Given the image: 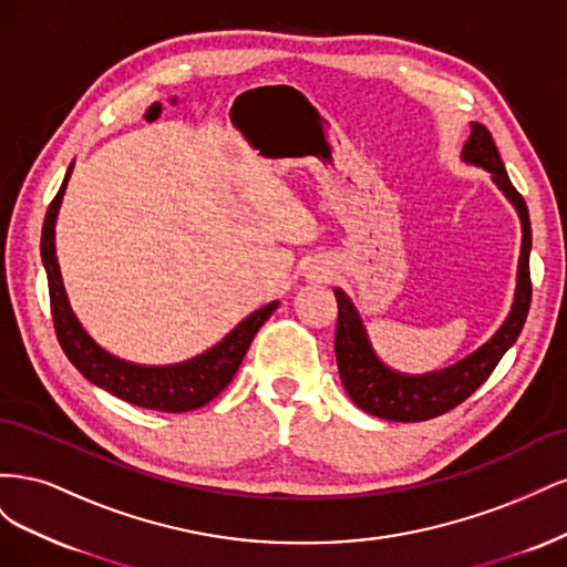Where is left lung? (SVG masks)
I'll return each mask as SVG.
<instances>
[{"label":"left lung","mask_w":567,"mask_h":567,"mask_svg":"<svg viewBox=\"0 0 567 567\" xmlns=\"http://www.w3.org/2000/svg\"><path fill=\"white\" fill-rule=\"evenodd\" d=\"M461 158L485 167L492 173L494 184L502 188L506 198L518 210L520 225H523V248L518 260V284H516V298L513 307L496 331L483 348H477L466 359H461L454 367L423 373V375H406L388 369L379 357H375L367 329L359 312L350 298L336 288L338 300V326H336V362L340 371V381L346 385L352 402L367 411L371 416H379L385 421H427L440 414H447L454 406L483 385L494 367L506 350L518 340L523 323L529 312L532 300V281H529V248H532V229H529V213L525 198L518 194V188L511 184L506 167L502 163L499 151L492 140V134L485 125L471 123V136L463 144Z\"/></svg>","instance_id":"1"}]
</instances>
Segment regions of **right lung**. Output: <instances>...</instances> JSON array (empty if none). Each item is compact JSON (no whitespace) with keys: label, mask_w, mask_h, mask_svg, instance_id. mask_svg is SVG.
<instances>
[{"label":"right lung","mask_w":567,"mask_h":567,"mask_svg":"<svg viewBox=\"0 0 567 567\" xmlns=\"http://www.w3.org/2000/svg\"><path fill=\"white\" fill-rule=\"evenodd\" d=\"M71 173L73 165L68 167L59 194L49 205L40 244L49 281L51 317H54V329L61 342V350L90 383H94L96 388H104L106 392L130 404L153 411H167V414H182V411H194L203 404H208L229 385L234 373L244 362L255 333L260 331V326L271 317L274 310H277L279 302H269L260 307V310L238 323L225 340H219L215 348L194 359H186L182 364L144 367L113 357L111 352L96 346L94 338L82 329L71 302H68L56 260L54 227Z\"/></svg>","instance_id":"obj_1"}]
</instances>
